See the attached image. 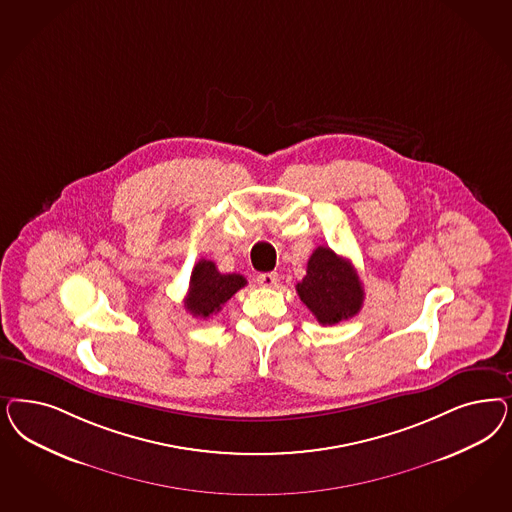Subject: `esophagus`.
<instances>
[{
    "mask_svg": "<svg viewBox=\"0 0 512 512\" xmlns=\"http://www.w3.org/2000/svg\"><path fill=\"white\" fill-rule=\"evenodd\" d=\"M256 281H258L260 286H264V288H275L277 282H279V275H277L275 271H271V273H260V275L256 277Z\"/></svg>",
    "mask_w": 512,
    "mask_h": 512,
    "instance_id": "1",
    "label": "esophagus"
}]
</instances>
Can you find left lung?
Segmentation results:
<instances>
[{
	"mask_svg": "<svg viewBox=\"0 0 512 512\" xmlns=\"http://www.w3.org/2000/svg\"><path fill=\"white\" fill-rule=\"evenodd\" d=\"M297 294L322 326H333L360 313L362 281L347 258L318 247L307 262V275L297 282Z\"/></svg>",
	"mask_w": 512,
	"mask_h": 512,
	"instance_id": "8db88e82",
	"label": "left lung"
}]
</instances>
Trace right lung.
Segmentation results:
<instances>
[{"label":"right lung","instance_id":"right-lung-1","mask_svg":"<svg viewBox=\"0 0 512 512\" xmlns=\"http://www.w3.org/2000/svg\"><path fill=\"white\" fill-rule=\"evenodd\" d=\"M243 286H247V279L243 275H224L216 269L215 262L199 260L190 277L184 307L194 316L209 318L211 314L218 313L222 305Z\"/></svg>","mask_w":512,"mask_h":512}]
</instances>
